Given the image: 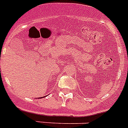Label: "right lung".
Here are the masks:
<instances>
[{
  "mask_svg": "<svg viewBox=\"0 0 128 128\" xmlns=\"http://www.w3.org/2000/svg\"><path fill=\"white\" fill-rule=\"evenodd\" d=\"M42 98H43V97H42Z\"/></svg>",
  "mask_w": 128,
  "mask_h": 128,
  "instance_id": "right-lung-1",
  "label": "right lung"
}]
</instances>
